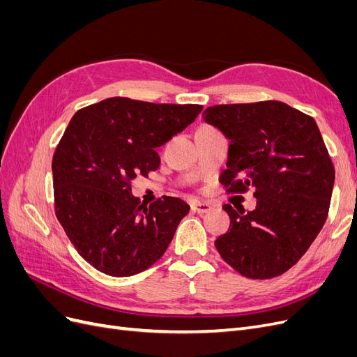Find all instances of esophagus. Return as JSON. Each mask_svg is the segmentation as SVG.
Segmentation results:
<instances>
[{
    "label": "esophagus",
    "instance_id": "obj_1",
    "mask_svg": "<svg viewBox=\"0 0 357 357\" xmlns=\"http://www.w3.org/2000/svg\"><path fill=\"white\" fill-rule=\"evenodd\" d=\"M192 210L195 213L204 214V213H208L211 210V205L208 202H201V201H195L192 204Z\"/></svg>",
    "mask_w": 357,
    "mask_h": 357
}]
</instances>
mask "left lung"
<instances>
[{
  "instance_id": "obj_1",
  "label": "left lung",
  "mask_w": 357,
  "mask_h": 357,
  "mask_svg": "<svg viewBox=\"0 0 357 357\" xmlns=\"http://www.w3.org/2000/svg\"><path fill=\"white\" fill-rule=\"evenodd\" d=\"M204 121L229 139L220 183L255 190L253 211L223 210L231 225L214 241L223 261L247 278L282 275L326 222L335 169L311 116L280 101L213 105Z\"/></svg>"
}]
</instances>
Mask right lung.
Returning a JSON list of instances; mask_svg holds the SVG:
<instances>
[{
  "label": "right lung",
  "mask_w": 357,
  "mask_h": 357,
  "mask_svg": "<svg viewBox=\"0 0 357 357\" xmlns=\"http://www.w3.org/2000/svg\"><path fill=\"white\" fill-rule=\"evenodd\" d=\"M201 110L114 96L73 116L52 160L55 213L75 250L98 271L131 277L165 253L190 207L172 197L142 204L131 181L159 168L156 147Z\"/></svg>",
  "instance_id": "1"
}]
</instances>
